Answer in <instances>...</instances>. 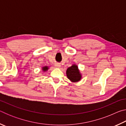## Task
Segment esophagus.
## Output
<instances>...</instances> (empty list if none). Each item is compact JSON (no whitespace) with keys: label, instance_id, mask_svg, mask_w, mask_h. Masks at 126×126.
Returning <instances> with one entry per match:
<instances>
[{"label":"esophagus","instance_id":"esophagus-1","mask_svg":"<svg viewBox=\"0 0 126 126\" xmlns=\"http://www.w3.org/2000/svg\"><path fill=\"white\" fill-rule=\"evenodd\" d=\"M55 67H56V68H59V67H61L60 64H59V63H55Z\"/></svg>","mask_w":126,"mask_h":126}]
</instances>
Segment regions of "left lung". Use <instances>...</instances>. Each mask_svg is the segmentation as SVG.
<instances>
[{"mask_svg":"<svg viewBox=\"0 0 126 126\" xmlns=\"http://www.w3.org/2000/svg\"><path fill=\"white\" fill-rule=\"evenodd\" d=\"M68 78L73 82H77L79 81L82 77V76L79 71L77 65L76 64L72 65L69 67L66 72Z\"/></svg>","mask_w":126,"mask_h":126,"instance_id":"obj_1","label":"left lung"}]
</instances>
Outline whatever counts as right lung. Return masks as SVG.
Segmentation results:
<instances>
[{"mask_svg": "<svg viewBox=\"0 0 126 126\" xmlns=\"http://www.w3.org/2000/svg\"><path fill=\"white\" fill-rule=\"evenodd\" d=\"M48 69V67H47V66H45V67L42 68V70L43 71H47Z\"/></svg>", "mask_w": 126, "mask_h": 126, "instance_id": "1", "label": "right lung"}]
</instances>
